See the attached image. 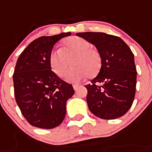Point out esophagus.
I'll return each mask as SVG.
<instances>
[{"instance_id": "esophagus-1", "label": "esophagus", "mask_w": 152, "mask_h": 152, "mask_svg": "<svg viewBox=\"0 0 152 152\" xmlns=\"http://www.w3.org/2000/svg\"><path fill=\"white\" fill-rule=\"evenodd\" d=\"M73 89H74L75 91L77 90L78 87H79V85H73Z\"/></svg>"}]
</instances>
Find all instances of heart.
<instances>
[{
  "mask_svg": "<svg viewBox=\"0 0 152 152\" xmlns=\"http://www.w3.org/2000/svg\"><path fill=\"white\" fill-rule=\"evenodd\" d=\"M91 45L80 37H72L64 42L62 48H56L51 52V67L54 73L62 76L67 69L70 59L73 65L65 74L69 83H79L86 76L97 73L101 64V58L97 51L91 49Z\"/></svg>",
  "mask_w": 152,
  "mask_h": 152,
  "instance_id": "heart-1",
  "label": "heart"
}]
</instances>
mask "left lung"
<instances>
[{"mask_svg": "<svg viewBox=\"0 0 152 152\" xmlns=\"http://www.w3.org/2000/svg\"><path fill=\"white\" fill-rule=\"evenodd\" d=\"M94 45L101 58L98 75L86 86L88 109L102 119H115L131 107L136 93L134 55L118 37L101 32L77 33Z\"/></svg>", "mask_w": 152, "mask_h": 152, "instance_id": "left-lung-1", "label": "left lung"}]
</instances>
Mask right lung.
Masks as SVG:
<instances>
[{
    "mask_svg": "<svg viewBox=\"0 0 152 152\" xmlns=\"http://www.w3.org/2000/svg\"><path fill=\"white\" fill-rule=\"evenodd\" d=\"M70 34L40 37L32 41L17 60L12 76L15 101L34 127L52 129L61 124L66 101L74 94L72 85L51 70L49 62L54 45Z\"/></svg>",
    "mask_w": 152,
    "mask_h": 152,
    "instance_id": "add662e5",
    "label": "right lung"
}]
</instances>
